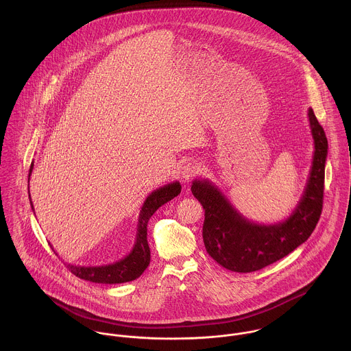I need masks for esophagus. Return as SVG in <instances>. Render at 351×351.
<instances>
[{
	"label": "esophagus",
	"mask_w": 351,
	"mask_h": 351,
	"mask_svg": "<svg viewBox=\"0 0 351 351\" xmlns=\"http://www.w3.org/2000/svg\"><path fill=\"white\" fill-rule=\"evenodd\" d=\"M197 173H199V167H197L196 163L186 162V163H184V166L181 167V177H182L184 180H189V178L195 177Z\"/></svg>",
	"instance_id": "esophagus-1"
}]
</instances>
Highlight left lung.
I'll return each mask as SVG.
<instances>
[{
    "mask_svg": "<svg viewBox=\"0 0 351 351\" xmlns=\"http://www.w3.org/2000/svg\"><path fill=\"white\" fill-rule=\"evenodd\" d=\"M308 119L315 145L312 166L298 206L284 221L270 226L250 221L212 182L193 181L192 193L205 210V249L223 267L238 273L256 271L298 249L313 232L323 208L328 143L312 108Z\"/></svg>",
    "mask_w": 351,
    "mask_h": 351,
    "instance_id": "left-lung-1",
    "label": "left lung"
}]
</instances>
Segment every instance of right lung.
<instances>
[{
    "label": "right lung",
    "instance_id": "right-lung-1",
    "mask_svg": "<svg viewBox=\"0 0 351 351\" xmlns=\"http://www.w3.org/2000/svg\"><path fill=\"white\" fill-rule=\"evenodd\" d=\"M32 169H34V162L31 163V167H29L28 182H29ZM180 193H181V185L177 181L167 184L150 193V196L145 201L139 213L136 242L134 245L132 251L125 258L109 265H102V266H78V265L69 263L67 269L74 276L90 282H97V284H123V282L134 281L138 277H141L150 263V247L147 243V223L159 206H162L167 201L173 200ZM29 200H31V195H29ZM31 206L34 209L32 201H31Z\"/></svg>",
    "mask_w": 351,
    "mask_h": 351
}]
</instances>
